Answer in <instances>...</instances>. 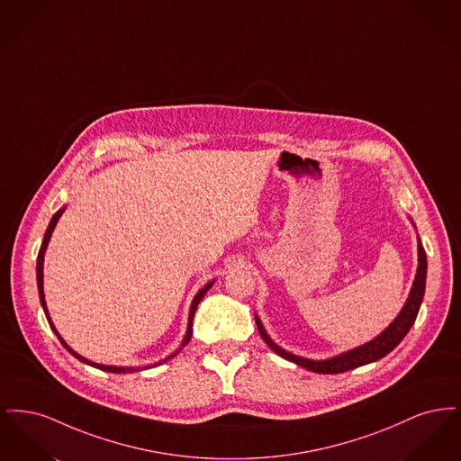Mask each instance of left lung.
<instances>
[{
  "instance_id": "8db88e82",
  "label": "left lung",
  "mask_w": 461,
  "mask_h": 461,
  "mask_svg": "<svg viewBox=\"0 0 461 461\" xmlns=\"http://www.w3.org/2000/svg\"><path fill=\"white\" fill-rule=\"evenodd\" d=\"M425 280H427V256H425V250H423L421 243H418V269L415 282H413L406 304L402 307V311L399 312V316L389 325V329L384 330L376 339H373L372 342H368L361 348H356L352 351L344 352L340 356H335L331 359H325V361L304 359L301 356L284 351L282 348H278L267 337V333L264 331L263 325H261L258 316H256V325H258V330H259L264 342L286 361H292V363H295L303 368H307L309 372L325 373V375L349 372V370H354L357 366H363V365H368V363L382 359L384 356L394 351L395 348L399 346V342L406 337V333L410 331V329L415 323V320H417L418 309H420V304L423 301V294H425Z\"/></svg>"
}]
</instances>
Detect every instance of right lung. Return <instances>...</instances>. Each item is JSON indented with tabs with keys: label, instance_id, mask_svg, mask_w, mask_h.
I'll use <instances>...</instances> for the list:
<instances>
[{
	"label": "right lung",
	"instance_id": "add662e5",
	"mask_svg": "<svg viewBox=\"0 0 461 461\" xmlns=\"http://www.w3.org/2000/svg\"><path fill=\"white\" fill-rule=\"evenodd\" d=\"M62 212H64V209H60L51 221H50V224H48V228H46V233H44L43 243H41V249H40V254H38V261H36V278H38V292H40V301H41V306H43L44 314H46V320H48V323H50V327L51 330L55 331V335L59 337V340L62 342V346L66 348L67 351L70 352L74 357H77L79 361H83V363H86L89 366H95V368H98V370H104V372L110 373H132L138 372V370H141V368H121V366H105V365H98V363H93V361H88V359H85L83 356H79L77 352L72 351L68 346H67L66 342H64V339L59 335V331L57 329L53 327V323H51V320H50V314H48V309H46V303H44V294H43V261H44V250H46V247H48V241L51 239V233H53V230H55V226H57V222L60 220V216H62ZM214 282H209L207 285L203 286L200 292H198L197 295H195V299H194V303H192V307H190V316H188V331H186V335H185V340H183V346H186L188 342H190V339H192V323H194V314H195V309H197L198 303L203 299V295L207 294V290L212 286ZM173 356H176L173 354ZM173 356H169V357H166L164 361H167V359H171ZM160 365V363H158ZM145 368H149V366H145Z\"/></svg>",
	"mask_w": 461,
	"mask_h": 461
}]
</instances>
